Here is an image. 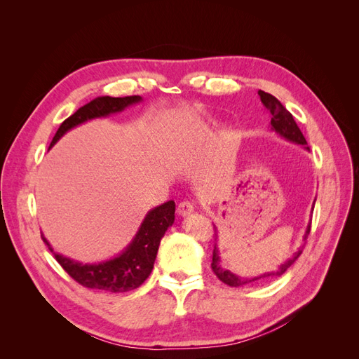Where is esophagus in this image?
<instances>
[{"label":"esophagus","mask_w":359,"mask_h":359,"mask_svg":"<svg viewBox=\"0 0 359 359\" xmlns=\"http://www.w3.org/2000/svg\"><path fill=\"white\" fill-rule=\"evenodd\" d=\"M193 210H194V206H193V203H191L190 201H182V202H180L178 208H177V211H178L180 215H187V214L193 212Z\"/></svg>","instance_id":"34e87169"}]
</instances>
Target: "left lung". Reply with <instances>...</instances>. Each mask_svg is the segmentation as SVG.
I'll use <instances>...</instances> for the list:
<instances>
[{
    "label": "left lung",
    "mask_w": 359,
    "mask_h": 359,
    "mask_svg": "<svg viewBox=\"0 0 359 359\" xmlns=\"http://www.w3.org/2000/svg\"><path fill=\"white\" fill-rule=\"evenodd\" d=\"M259 95H260V102H262V104L269 111L271 116H273V118H271V126H273V128L276 130V132L280 133L283 137L292 140V142L299 144V145H307L306 137L302 136V132L299 130L298 124L295 123V119H293L292 114L286 109V107L281 104L274 95H271V94H268L265 91H259ZM309 235H310V226H309L306 236H304V241H306V243H307ZM301 253L302 252L299 250V252L295 256H293L292 259H289L285 265H281L277 271H271V273H266L264 276H259V277H255V278H241V277H236L235 274L229 273V271H227V269L222 268L220 260H219V250H217V247H214L211 268L214 271V274L219 277V280L223 281L224 285L232 286V287H240V286L250 285V283H252V281H257L260 278H269V277L283 276L286 271L290 268V265L299 257Z\"/></svg>",
    "instance_id": "obj_1"
}]
</instances>
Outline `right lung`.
<instances>
[{"label":"right lung","mask_w":359,"mask_h":359,"mask_svg":"<svg viewBox=\"0 0 359 359\" xmlns=\"http://www.w3.org/2000/svg\"><path fill=\"white\" fill-rule=\"evenodd\" d=\"M140 102L139 95H127V97H109L102 95L91 100L90 103L79 107L73 115L64 119L60 128L53 136L50 147L57 140L70 130L86 119L95 116H104L111 112L123 111L126 106ZM175 220V202L169 201L163 203L153 211H149L145 220L140 226V229L133 240V243L127 247L124 253L107 262L95 264V265H82L74 260L64 257L61 255L53 253L46 238L41 235V240L45 243L57 262L62 269L78 283L88 289H100L107 292H128L139 287L151 274L154 268V260L158 252V245L163 235L172 226Z\"/></svg>","instance_id":"right-lung-1"}]
</instances>
